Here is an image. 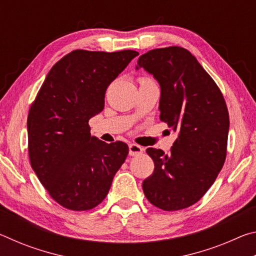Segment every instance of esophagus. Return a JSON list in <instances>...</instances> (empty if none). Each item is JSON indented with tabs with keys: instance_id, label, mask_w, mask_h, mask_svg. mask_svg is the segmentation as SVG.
I'll list each match as a JSON object with an SVG mask.
<instances>
[{
	"instance_id": "1",
	"label": "esophagus",
	"mask_w": 256,
	"mask_h": 256,
	"mask_svg": "<svg viewBox=\"0 0 256 256\" xmlns=\"http://www.w3.org/2000/svg\"><path fill=\"white\" fill-rule=\"evenodd\" d=\"M144 149L142 148V146H138L136 144H132L128 146V154H130V156H138V154H144Z\"/></svg>"
}]
</instances>
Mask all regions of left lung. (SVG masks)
Listing matches in <instances>:
<instances>
[{"label": "left lung", "instance_id": "8db88e82", "mask_svg": "<svg viewBox=\"0 0 256 256\" xmlns=\"http://www.w3.org/2000/svg\"><path fill=\"white\" fill-rule=\"evenodd\" d=\"M160 84V120L178 132L170 152L148 148L154 170L142 183L151 204L164 211L188 208L214 183L226 160L229 114L218 86L188 50L156 48L141 55Z\"/></svg>", "mask_w": 256, "mask_h": 256}]
</instances>
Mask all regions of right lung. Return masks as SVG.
Masks as SVG:
<instances>
[{
  "label": "right lung",
  "instance_id": "1",
  "mask_svg": "<svg viewBox=\"0 0 256 256\" xmlns=\"http://www.w3.org/2000/svg\"><path fill=\"white\" fill-rule=\"evenodd\" d=\"M136 50H76L50 68L29 110L30 164L54 200L73 211L94 209L108 194L128 154L120 141L90 134L107 86L138 56Z\"/></svg>",
  "mask_w": 256,
  "mask_h": 256
}]
</instances>
